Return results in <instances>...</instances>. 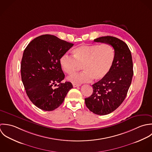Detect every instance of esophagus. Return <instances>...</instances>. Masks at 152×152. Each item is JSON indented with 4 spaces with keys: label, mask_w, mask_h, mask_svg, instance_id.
Instances as JSON below:
<instances>
[{
    "label": "esophagus",
    "mask_w": 152,
    "mask_h": 152,
    "mask_svg": "<svg viewBox=\"0 0 152 152\" xmlns=\"http://www.w3.org/2000/svg\"><path fill=\"white\" fill-rule=\"evenodd\" d=\"M73 88L79 87V86H80V84H73Z\"/></svg>",
    "instance_id": "esophagus-1"
}]
</instances>
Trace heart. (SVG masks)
I'll return each mask as SVG.
<instances>
[{
  "instance_id": "obj_1",
  "label": "heart",
  "mask_w": 152,
  "mask_h": 152,
  "mask_svg": "<svg viewBox=\"0 0 152 152\" xmlns=\"http://www.w3.org/2000/svg\"><path fill=\"white\" fill-rule=\"evenodd\" d=\"M73 56L64 54L60 58L61 69L69 75L80 69L84 72L73 75L68 80L74 83L100 81L110 73L115 60V52L109 44L83 45L75 48Z\"/></svg>"
}]
</instances>
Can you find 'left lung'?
<instances>
[{
  "mask_svg": "<svg viewBox=\"0 0 152 152\" xmlns=\"http://www.w3.org/2000/svg\"><path fill=\"white\" fill-rule=\"evenodd\" d=\"M110 45L115 52V60L108 75L92 85L91 96L85 98L87 107L99 115H106L115 110L125 99L133 75L130 49L121 39L110 36L94 40Z\"/></svg>",
  "mask_w": 152,
  "mask_h": 152,
  "instance_id": "1",
  "label": "left lung"
}]
</instances>
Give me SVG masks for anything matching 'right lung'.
<instances>
[{"label":"right lung","mask_w":152,"mask_h":152,"mask_svg":"<svg viewBox=\"0 0 152 152\" xmlns=\"http://www.w3.org/2000/svg\"><path fill=\"white\" fill-rule=\"evenodd\" d=\"M73 46L55 36L44 34L31 40L25 49L22 80L28 96L38 108L45 111L56 109L73 88L70 82L61 83L64 74L59 63L61 56Z\"/></svg>","instance_id":"add662e5"}]
</instances>
